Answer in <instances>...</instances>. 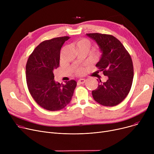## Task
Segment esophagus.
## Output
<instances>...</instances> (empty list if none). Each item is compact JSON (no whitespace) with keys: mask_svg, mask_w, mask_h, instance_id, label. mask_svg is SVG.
Wrapping results in <instances>:
<instances>
[{"mask_svg":"<svg viewBox=\"0 0 154 154\" xmlns=\"http://www.w3.org/2000/svg\"><path fill=\"white\" fill-rule=\"evenodd\" d=\"M85 82V79H80L79 80H78V83L80 84H84Z\"/></svg>","mask_w":154,"mask_h":154,"instance_id":"34e87169","label":"esophagus"}]
</instances>
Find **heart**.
Instances as JSON below:
<instances>
[{"label": "heart", "instance_id": "b5f03b06", "mask_svg": "<svg viewBox=\"0 0 154 154\" xmlns=\"http://www.w3.org/2000/svg\"><path fill=\"white\" fill-rule=\"evenodd\" d=\"M76 47H82L85 46L87 47V48H89L91 44L88 40L87 39H80L75 43ZM84 72V69L83 67H79L77 69V74H83Z\"/></svg>", "mask_w": 154, "mask_h": 154}]
</instances>
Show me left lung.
Here are the masks:
<instances>
[{"instance_id": "obj_1", "label": "left lung", "mask_w": 154, "mask_h": 154, "mask_svg": "<svg viewBox=\"0 0 154 154\" xmlns=\"http://www.w3.org/2000/svg\"><path fill=\"white\" fill-rule=\"evenodd\" d=\"M86 35L98 45L102 54L96 66L107 76L106 82L99 81L97 88L92 92L93 98L104 106H117L125 99L132 84L134 68L131 55L114 36L99 33Z\"/></svg>"}]
</instances>
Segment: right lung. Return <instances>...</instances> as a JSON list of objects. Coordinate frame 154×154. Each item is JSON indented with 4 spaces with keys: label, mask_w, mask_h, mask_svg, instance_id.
Returning <instances> with one entry per match:
<instances>
[{
    "label": "right lung",
    "mask_w": 154,
    "mask_h": 154,
    "mask_svg": "<svg viewBox=\"0 0 154 154\" xmlns=\"http://www.w3.org/2000/svg\"><path fill=\"white\" fill-rule=\"evenodd\" d=\"M69 37H56L40 43L29 56L26 64L29 91L42 108L60 110L70 103L77 85L74 80L60 84L54 80V70L59 67L60 53Z\"/></svg>",
    "instance_id": "right-lung-1"
}]
</instances>
